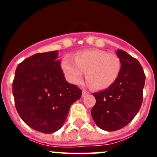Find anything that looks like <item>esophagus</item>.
Segmentation results:
<instances>
[{
	"mask_svg": "<svg viewBox=\"0 0 157 157\" xmlns=\"http://www.w3.org/2000/svg\"><path fill=\"white\" fill-rule=\"evenodd\" d=\"M87 94H88V92H86V90H82V97H85Z\"/></svg>",
	"mask_w": 157,
	"mask_h": 157,
	"instance_id": "1",
	"label": "esophagus"
}]
</instances>
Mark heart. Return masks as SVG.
Segmentation results:
<instances>
[{
  "label": "heart",
  "instance_id": "b5f03b06",
  "mask_svg": "<svg viewBox=\"0 0 157 157\" xmlns=\"http://www.w3.org/2000/svg\"><path fill=\"white\" fill-rule=\"evenodd\" d=\"M74 59L65 56L61 67L69 82L77 85L85 78L91 87L103 90L114 84L121 71V61L117 55L99 49H87L76 52Z\"/></svg>",
  "mask_w": 157,
  "mask_h": 157
}]
</instances>
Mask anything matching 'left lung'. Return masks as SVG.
<instances>
[{
	"instance_id": "1",
	"label": "left lung",
	"mask_w": 157,
	"mask_h": 157,
	"mask_svg": "<svg viewBox=\"0 0 157 157\" xmlns=\"http://www.w3.org/2000/svg\"><path fill=\"white\" fill-rule=\"evenodd\" d=\"M121 71L109 88L93 95L96 104L91 110L98 127L107 131L120 130L134 118L142 104L145 75L138 60L125 51L117 49Z\"/></svg>"
}]
</instances>
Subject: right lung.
<instances>
[{"label":"right lung","mask_w":157,"mask_h":157,"mask_svg":"<svg viewBox=\"0 0 157 157\" xmlns=\"http://www.w3.org/2000/svg\"><path fill=\"white\" fill-rule=\"evenodd\" d=\"M16 108L27 125L45 134L61 128L82 90L66 81L57 51L36 53L16 67L12 83Z\"/></svg>","instance_id":"right-lung-1"}]
</instances>
